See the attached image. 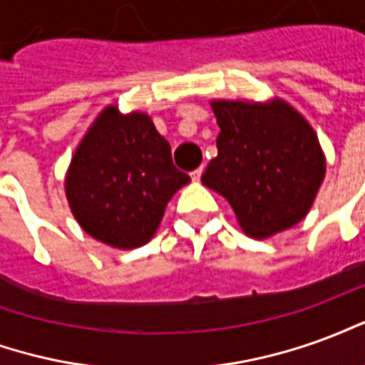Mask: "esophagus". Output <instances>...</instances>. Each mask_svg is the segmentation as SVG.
Listing matches in <instances>:
<instances>
[{
	"instance_id": "esophagus-1",
	"label": "esophagus",
	"mask_w": 365,
	"mask_h": 365,
	"mask_svg": "<svg viewBox=\"0 0 365 365\" xmlns=\"http://www.w3.org/2000/svg\"><path fill=\"white\" fill-rule=\"evenodd\" d=\"M201 174H203V166L191 172V180H193V182H199V180H201Z\"/></svg>"
}]
</instances>
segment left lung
Returning <instances> with one entry per match:
<instances>
[{"mask_svg": "<svg viewBox=\"0 0 365 365\" xmlns=\"http://www.w3.org/2000/svg\"><path fill=\"white\" fill-rule=\"evenodd\" d=\"M221 133L201 182L221 193L248 237L297 225L313 205L327 162L313 127L282 99L213 101Z\"/></svg>", "mask_w": 365, "mask_h": 365, "instance_id": "1", "label": "left lung"}]
</instances>
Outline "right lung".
Here are the masks:
<instances>
[{
	"mask_svg": "<svg viewBox=\"0 0 365 365\" xmlns=\"http://www.w3.org/2000/svg\"><path fill=\"white\" fill-rule=\"evenodd\" d=\"M190 182L146 113L101 111L66 174V197L90 237L113 248H138L158 229L174 193Z\"/></svg>",
	"mask_w": 365,
	"mask_h": 365,
	"instance_id": "add662e5",
	"label": "right lung"
}]
</instances>
